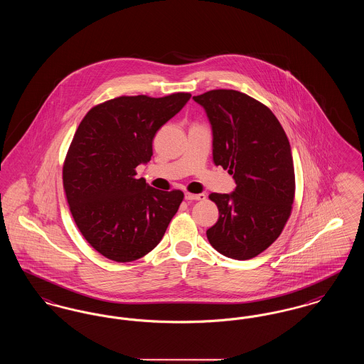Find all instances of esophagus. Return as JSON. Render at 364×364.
I'll list each match as a JSON object with an SVG mask.
<instances>
[{"label": "esophagus", "mask_w": 364, "mask_h": 364, "mask_svg": "<svg viewBox=\"0 0 364 364\" xmlns=\"http://www.w3.org/2000/svg\"><path fill=\"white\" fill-rule=\"evenodd\" d=\"M186 199L187 200H205L206 195L205 193H190V192H187Z\"/></svg>", "instance_id": "esophagus-1"}]
</instances>
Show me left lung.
<instances>
[{
    "instance_id": "obj_1",
    "label": "left lung",
    "mask_w": 364,
    "mask_h": 364,
    "mask_svg": "<svg viewBox=\"0 0 364 364\" xmlns=\"http://www.w3.org/2000/svg\"><path fill=\"white\" fill-rule=\"evenodd\" d=\"M213 129V159L233 174L232 193H210L220 213L208 242L232 259H251L277 240L294 199V159L273 112L236 90L193 97Z\"/></svg>"
}]
</instances>
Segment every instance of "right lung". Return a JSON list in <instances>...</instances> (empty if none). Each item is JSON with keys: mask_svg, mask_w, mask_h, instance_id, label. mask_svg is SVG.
Wrapping results in <instances>:
<instances>
[{"mask_svg": "<svg viewBox=\"0 0 364 364\" xmlns=\"http://www.w3.org/2000/svg\"><path fill=\"white\" fill-rule=\"evenodd\" d=\"M190 92L162 98L119 97L87 112L63 166V184L75 224L90 245L114 262H132L154 250L184 193L159 191L136 178L153 156L156 131L188 102Z\"/></svg>", "mask_w": 364, "mask_h": 364, "instance_id": "right-lung-1", "label": "right lung"}]
</instances>
